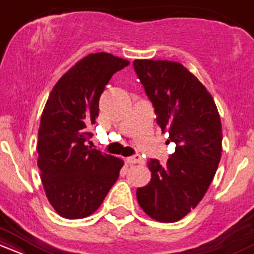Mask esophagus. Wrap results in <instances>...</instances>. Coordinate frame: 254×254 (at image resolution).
<instances>
[{"instance_id": "34e87169", "label": "esophagus", "mask_w": 254, "mask_h": 254, "mask_svg": "<svg viewBox=\"0 0 254 254\" xmlns=\"http://www.w3.org/2000/svg\"><path fill=\"white\" fill-rule=\"evenodd\" d=\"M127 160L130 165H135V164H138V162L142 161V157H141V155H138V154H135V155L127 157Z\"/></svg>"}]
</instances>
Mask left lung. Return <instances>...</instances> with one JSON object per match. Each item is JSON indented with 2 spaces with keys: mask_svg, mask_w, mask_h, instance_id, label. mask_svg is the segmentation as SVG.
Here are the masks:
<instances>
[{
  "mask_svg": "<svg viewBox=\"0 0 254 254\" xmlns=\"http://www.w3.org/2000/svg\"><path fill=\"white\" fill-rule=\"evenodd\" d=\"M133 69L176 151L167 164L151 159V179L137 189L138 204L159 222H177L197 206L214 179L222 127L214 99L194 75L171 61L135 60Z\"/></svg>",
  "mask_w": 254,
  "mask_h": 254,
  "instance_id": "8db88e82",
  "label": "left lung"
}]
</instances>
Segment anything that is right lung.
I'll list each match as a JSON object with an SVG mask.
<instances>
[{
	"mask_svg": "<svg viewBox=\"0 0 254 254\" xmlns=\"http://www.w3.org/2000/svg\"><path fill=\"white\" fill-rule=\"evenodd\" d=\"M129 61L106 52L90 54L55 84L40 119L38 167L46 197L62 217L93 214L117 182L123 161L88 147L99 99L113 74Z\"/></svg>",
	"mask_w": 254,
	"mask_h": 254,
	"instance_id": "add662e5",
	"label": "right lung"
}]
</instances>
